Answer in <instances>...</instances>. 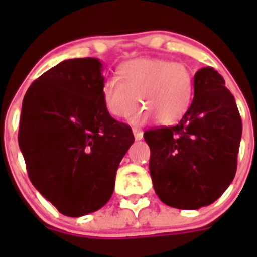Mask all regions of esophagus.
Masks as SVG:
<instances>
[{
  "label": "esophagus",
  "instance_id": "1",
  "mask_svg": "<svg viewBox=\"0 0 257 257\" xmlns=\"http://www.w3.org/2000/svg\"><path fill=\"white\" fill-rule=\"evenodd\" d=\"M133 133H134V136H135V140L143 139V135H144V133H143L140 128H133Z\"/></svg>",
  "mask_w": 257,
  "mask_h": 257
}]
</instances>
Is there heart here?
I'll list each match as a JSON object with an SVG mask.
<instances>
[{"mask_svg": "<svg viewBox=\"0 0 257 257\" xmlns=\"http://www.w3.org/2000/svg\"><path fill=\"white\" fill-rule=\"evenodd\" d=\"M119 79L108 78L101 85L105 109L117 118H126L139 108L144 110L131 118L139 124L157 118L161 124L180 121L188 112L194 91V77L184 63L157 58H138L118 68Z\"/></svg>", "mask_w": 257, "mask_h": 257, "instance_id": "1", "label": "heart"}]
</instances>
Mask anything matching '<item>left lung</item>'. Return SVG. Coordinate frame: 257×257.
Instances as JSON below:
<instances>
[{
    "mask_svg": "<svg viewBox=\"0 0 257 257\" xmlns=\"http://www.w3.org/2000/svg\"><path fill=\"white\" fill-rule=\"evenodd\" d=\"M242 121L234 96L211 67L194 76V97L176 126L145 131L157 196L179 210H198L221 197L237 171Z\"/></svg>",
    "mask_w": 257,
    "mask_h": 257,
    "instance_id": "obj_1",
    "label": "left lung"
}]
</instances>
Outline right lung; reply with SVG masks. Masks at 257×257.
Listing matches in <instances>:
<instances>
[{"label": "right lung", "instance_id": "obj_1", "mask_svg": "<svg viewBox=\"0 0 257 257\" xmlns=\"http://www.w3.org/2000/svg\"><path fill=\"white\" fill-rule=\"evenodd\" d=\"M103 82L99 59H69L36 79L23 99L18 140L29 179L65 216L105 205L134 143L131 127L104 106Z\"/></svg>", "mask_w": 257, "mask_h": 257}]
</instances>
